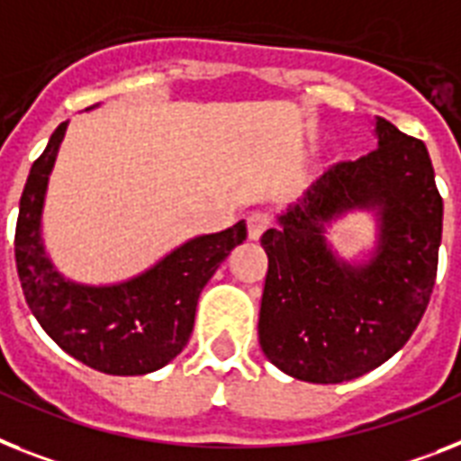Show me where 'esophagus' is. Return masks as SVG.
Returning <instances> with one entry per match:
<instances>
[{
  "label": "esophagus",
  "mask_w": 461,
  "mask_h": 461,
  "mask_svg": "<svg viewBox=\"0 0 461 461\" xmlns=\"http://www.w3.org/2000/svg\"><path fill=\"white\" fill-rule=\"evenodd\" d=\"M268 226H271V216L266 214V212H252V214L247 216V233H249V240L261 238Z\"/></svg>",
  "instance_id": "esophagus-1"
}]
</instances>
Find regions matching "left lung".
<instances>
[{"label": "left lung", "instance_id": "left-lung-1", "mask_svg": "<svg viewBox=\"0 0 461 461\" xmlns=\"http://www.w3.org/2000/svg\"><path fill=\"white\" fill-rule=\"evenodd\" d=\"M375 136L372 153L325 171L261 235L258 344L302 382L341 384L386 363L417 330L436 283L443 197L427 146L382 117ZM353 208L377 216L365 265L344 262L324 238Z\"/></svg>", "mask_w": 461, "mask_h": 461}]
</instances>
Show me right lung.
I'll return each mask as SVG.
<instances>
[{
  "label": "right lung",
  "instance_id": "1",
  "mask_svg": "<svg viewBox=\"0 0 461 461\" xmlns=\"http://www.w3.org/2000/svg\"><path fill=\"white\" fill-rule=\"evenodd\" d=\"M66 129L68 122H60L23 188L16 223L23 294L41 330L72 358L105 375H148L184 351L200 292L247 238V226L238 221L221 233L197 235L124 283L96 287L68 280L56 271L41 240L49 174Z\"/></svg>",
  "mask_w": 461,
  "mask_h": 461
}]
</instances>
